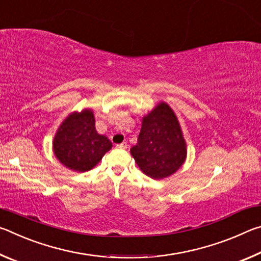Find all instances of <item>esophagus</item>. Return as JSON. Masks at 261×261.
Instances as JSON below:
<instances>
[{
    "instance_id": "obj_1",
    "label": "esophagus",
    "mask_w": 261,
    "mask_h": 261,
    "mask_svg": "<svg viewBox=\"0 0 261 261\" xmlns=\"http://www.w3.org/2000/svg\"><path fill=\"white\" fill-rule=\"evenodd\" d=\"M116 148H120V149H125V148H127V144L125 143H122V144H117L116 145Z\"/></svg>"
}]
</instances>
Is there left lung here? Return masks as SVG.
Returning a JSON list of instances; mask_svg holds the SVG:
<instances>
[{"label":"left lung","mask_w":261,"mask_h":261,"mask_svg":"<svg viewBox=\"0 0 261 261\" xmlns=\"http://www.w3.org/2000/svg\"><path fill=\"white\" fill-rule=\"evenodd\" d=\"M131 155L145 175L162 179L176 173L187 159V144L174 110L160 102L143 117Z\"/></svg>","instance_id":"obj_1"}]
</instances>
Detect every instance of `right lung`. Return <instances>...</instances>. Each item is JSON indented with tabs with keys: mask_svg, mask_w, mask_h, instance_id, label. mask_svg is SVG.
<instances>
[{
	"mask_svg": "<svg viewBox=\"0 0 261 261\" xmlns=\"http://www.w3.org/2000/svg\"><path fill=\"white\" fill-rule=\"evenodd\" d=\"M112 146V141L107 137L96 132L91 109L70 114L57 129L53 141L57 160L78 173L95 167Z\"/></svg>",
	"mask_w": 261,
	"mask_h": 261,
	"instance_id": "add662e5",
	"label": "right lung"
}]
</instances>
